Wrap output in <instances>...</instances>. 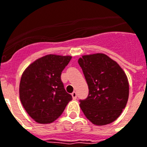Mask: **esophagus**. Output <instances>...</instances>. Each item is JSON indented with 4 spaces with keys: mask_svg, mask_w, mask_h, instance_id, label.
<instances>
[{
    "mask_svg": "<svg viewBox=\"0 0 147 147\" xmlns=\"http://www.w3.org/2000/svg\"><path fill=\"white\" fill-rule=\"evenodd\" d=\"M71 96H72V98H73L74 99H76V98H77V93H76V92H73L71 93Z\"/></svg>",
    "mask_w": 147,
    "mask_h": 147,
    "instance_id": "1",
    "label": "esophagus"
}]
</instances>
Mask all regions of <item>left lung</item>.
I'll list each match as a JSON object with an SVG mask.
<instances>
[{
  "mask_svg": "<svg viewBox=\"0 0 147 147\" xmlns=\"http://www.w3.org/2000/svg\"><path fill=\"white\" fill-rule=\"evenodd\" d=\"M88 86V96L80 100L86 117L96 126L116 120L129 98V82L116 61L102 53L82 55L78 61Z\"/></svg>",
  "mask_w": 147,
  "mask_h": 147,
  "instance_id": "1",
  "label": "left lung"
}]
</instances>
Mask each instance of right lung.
I'll return each instance as SVG.
<instances>
[{
    "label": "right lung",
    "mask_w": 147,
    "mask_h": 147,
    "mask_svg": "<svg viewBox=\"0 0 147 147\" xmlns=\"http://www.w3.org/2000/svg\"><path fill=\"white\" fill-rule=\"evenodd\" d=\"M71 59L69 55H47L30 64L22 74L20 99L36 123H53L72 99L61 80V71Z\"/></svg>",
    "instance_id": "obj_1"
}]
</instances>
